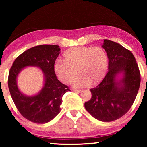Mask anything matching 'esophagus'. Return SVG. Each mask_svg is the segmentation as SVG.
<instances>
[{"label":"esophagus","instance_id":"esophagus-1","mask_svg":"<svg viewBox=\"0 0 147 147\" xmlns=\"http://www.w3.org/2000/svg\"><path fill=\"white\" fill-rule=\"evenodd\" d=\"M73 91H74V92H76V93H80V92H81V91H82V90H76V89H74V90H73Z\"/></svg>","mask_w":147,"mask_h":147}]
</instances>
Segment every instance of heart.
<instances>
[{"mask_svg":"<svg viewBox=\"0 0 147 147\" xmlns=\"http://www.w3.org/2000/svg\"><path fill=\"white\" fill-rule=\"evenodd\" d=\"M108 65V54L102 47H75L65 52L63 61L54 62L53 71L65 84H71L78 71L80 75L73 85L84 88L90 83L100 82L106 75Z\"/></svg>","mask_w":147,"mask_h":147,"instance_id":"heart-1","label":"heart"}]
</instances>
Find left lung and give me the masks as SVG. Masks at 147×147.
<instances>
[{"label":"left lung","instance_id":"1","mask_svg":"<svg viewBox=\"0 0 147 147\" xmlns=\"http://www.w3.org/2000/svg\"><path fill=\"white\" fill-rule=\"evenodd\" d=\"M103 48L109 59L108 72L103 80L90 89L91 98L84 104L86 110L97 120L111 122L128 112L138 94L141 74L130 51L115 42L104 39ZM120 72L124 78L115 82Z\"/></svg>","mask_w":147,"mask_h":147}]
</instances>
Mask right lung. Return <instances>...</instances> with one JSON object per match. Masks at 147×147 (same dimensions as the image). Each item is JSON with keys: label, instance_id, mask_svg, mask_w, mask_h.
<instances>
[{"label": "right lung", "instance_id": "add662e5", "mask_svg": "<svg viewBox=\"0 0 147 147\" xmlns=\"http://www.w3.org/2000/svg\"><path fill=\"white\" fill-rule=\"evenodd\" d=\"M59 46L41 45L26 50L17 57L8 75V88L18 111L27 120L37 124L51 121L60 111L62 97L70 89L57 78L53 65L59 54ZM26 66H36L44 73L45 84L37 96L26 97L16 86V79L20 71Z\"/></svg>", "mask_w": 147, "mask_h": 147}]
</instances>
